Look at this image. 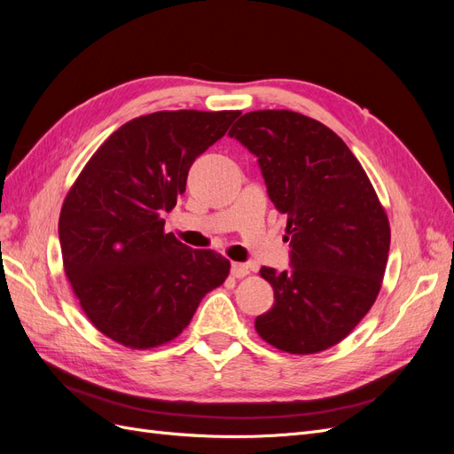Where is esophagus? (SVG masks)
Instances as JSON below:
<instances>
[{"instance_id": "esophagus-1", "label": "esophagus", "mask_w": 454, "mask_h": 454, "mask_svg": "<svg viewBox=\"0 0 454 454\" xmlns=\"http://www.w3.org/2000/svg\"><path fill=\"white\" fill-rule=\"evenodd\" d=\"M248 272H250L248 265H244V263H232V265H231V274H232V277H235V278H244Z\"/></svg>"}]
</instances>
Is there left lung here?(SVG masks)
<instances>
[{
	"label": "left lung",
	"mask_w": 454,
	"mask_h": 454,
	"mask_svg": "<svg viewBox=\"0 0 454 454\" xmlns=\"http://www.w3.org/2000/svg\"><path fill=\"white\" fill-rule=\"evenodd\" d=\"M229 136L255 155L290 232V269L259 270L274 305L255 318L257 333L292 354L337 345L375 303L387 269L390 225L373 185L333 130L301 114L250 112Z\"/></svg>",
	"instance_id": "obj_1"
}]
</instances>
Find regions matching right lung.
<instances>
[{
    "mask_svg": "<svg viewBox=\"0 0 454 454\" xmlns=\"http://www.w3.org/2000/svg\"><path fill=\"white\" fill-rule=\"evenodd\" d=\"M240 112H157L129 121L87 162L59 222L66 277L89 320L130 348L180 335L231 263L164 232L191 164Z\"/></svg>",
    "mask_w": 454,
    "mask_h": 454,
    "instance_id": "add662e5",
    "label": "right lung"
}]
</instances>
